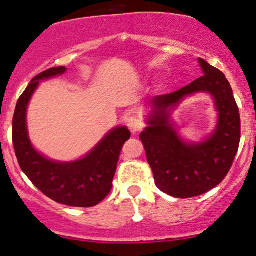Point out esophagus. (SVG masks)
Listing matches in <instances>:
<instances>
[{"label":"esophagus","instance_id":"obj_1","mask_svg":"<svg viewBox=\"0 0 256 256\" xmlns=\"http://www.w3.org/2000/svg\"><path fill=\"white\" fill-rule=\"evenodd\" d=\"M128 130H130L132 134H137V132L143 130L144 124H143L142 120H140L138 118H130L128 120Z\"/></svg>","mask_w":256,"mask_h":256}]
</instances>
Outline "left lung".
I'll return each mask as SVG.
<instances>
[{
	"label": "left lung",
	"instance_id": "obj_1",
	"mask_svg": "<svg viewBox=\"0 0 256 256\" xmlns=\"http://www.w3.org/2000/svg\"><path fill=\"white\" fill-rule=\"evenodd\" d=\"M204 74L174 92L155 96L149 126L140 134L146 160L161 192L189 198L210 192L230 171L240 140L238 106L224 73L198 58ZM198 90L212 93L220 112L216 132L200 145H186L169 122V112L185 96Z\"/></svg>",
	"mask_w": 256,
	"mask_h": 256
}]
</instances>
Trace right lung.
I'll return each instance as SVG.
<instances>
[{
    "mask_svg": "<svg viewBox=\"0 0 256 256\" xmlns=\"http://www.w3.org/2000/svg\"><path fill=\"white\" fill-rule=\"evenodd\" d=\"M64 71L61 66L37 74L18 100L12 134L14 150L22 172L44 195L72 207H92L110 192L120 152L131 134L126 128H114L92 152L74 162H55L38 154L28 136L26 108L40 80Z\"/></svg>",
    "mask_w": 256,
    "mask_h": 256,
    "instance_id": "obj_1",
    "label": "right lung"
}]
</instances>
